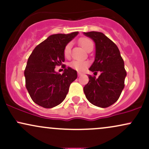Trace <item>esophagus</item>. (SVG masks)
Returning <instances> with one entry per match:
<instances>
[{
  "label": "esophagus",
  "instance_id": "34e87169",
  "mask_svg": "<svg viewBox=\"0 0 149 149\" xmlns=\"http://www.w3.org/2000/svg\"><path fill=\"white\" fill-rule=\"evenodd\" d=\"M82 75H83V73H82L81 72H78V76H82Z\"/></svg>",
  "mask_w": 149,
  "mask_h": 149
}]
</instances>
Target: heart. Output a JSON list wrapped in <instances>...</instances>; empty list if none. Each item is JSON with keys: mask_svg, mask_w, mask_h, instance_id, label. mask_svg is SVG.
Segmentation results:
<instances>
[{"mask_svg": "<svg viewBox=\"0 0 149 149\" xmlns=\"http://www.w3.org/2000/svg\"><path fill=\"white\" fill-rule=\"evenodd\" d=\"M79 43L80 45L84 48L86 51L89 49L93 48L94 42L91 39L88 38H82L79 40ZM71 42H69L65 46L64 49V54L66 58H69L71 55ZM70 66L73 69H76L77 71H83L86 69L88 66V62L83 60H74L70 64Z\"/></svg>", "mask_w": 149, "mask_h": 149, "instance_id": "obj_1", "label": "heart"}]
</instances>
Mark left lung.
I'll return each instance as SVG.
<instances>
[{"label": "left lung", "instance_id": "left-lung-1", "mask_svg": "<svg viewBox=\"0 0 149 149\" xmlns=\"http://www.w3.org/2000/svg\"><path fill=\"white\" fill-rule=\"evenodd\" d=\"M95 43V59L90 71L101 74L98 78L88 75L89 82L83 91L88 100L93 105L107 108L118 100L125 87L127 76L124 61L117 45L103 33H85Z\"/></svg>", "mask_w": 149, "mask_h": 149}]
</instances>
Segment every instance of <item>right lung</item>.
<instances>
[{
	"mask_svg": "<svg viewBox=\"0 0 149 149\" xmlns=\"http://www.w3.org/2000/svg\"><path fill=\"white\" fill-rule=\"evenodd\" d=\"M78 31L53 34L38 45L31 54L24 71L26 88L32 100L40 107L50 109L61 104L70 85L77 78V71L65 68L62 74L54 71L65 60L64 49Z\"/></svg>",
	"mask_w": 149,
	"mask_h": 149,
	"instance_id": "add662e5",
	"label": "right lung"
}]
</instances>
